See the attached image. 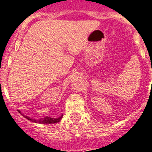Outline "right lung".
<instances>
[{"label":"right lung","instance_id":"right-lung-1","mask_svg":"<svg viewBox=\"0 0 152 152\" xmlns=\"http://www.w3.org/2000/svg\"><path fill=\"white\" fill-rule=\"evenodd\" d=\"M19 112H20V111L18 110ZM26 119H28V121H31V122L34 123H37V124H57V123L60 122L61 120L62 119L63 115H61L60 118H50V117H45V118H41V119L39 120H35L33 119V118H29V117L25 116Z\"/></svg>","mask_w":152,"mask_h":152}]
</instances>
